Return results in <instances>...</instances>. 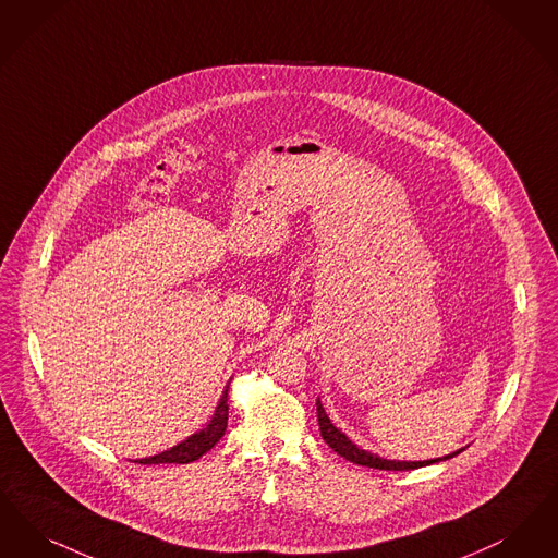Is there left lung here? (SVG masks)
<instances>
[{"mask_svg":"<svg viewBox=\"0 0 558 558\" xmlns=\"http://www.w3.org/2000/svg\"><path fill=\"white\" fill-rule=\"evenodd\" d=\"M316 416H318V429H320V436L329 444V448H333L340 457H343L345 461L354 462V464H363L368 469H379V471H411V469H418V466H427V464H434V462L448 461L457 454H461V450L444 457V459H432V461H388V459H381L377 454H371L363 448H359L350 437L345 434H341L340 429L329 421L327 412L323 409L320 400H316Z\"/></svg>","mask_w":558,"mask_h":558,"instance_id":"1","label":"left lung"}]
</instances>
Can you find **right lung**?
Instances as JSON below:
<instances>
[{
    "label": "right lung",
    "mask_w": 558,
    "mask_h": 558,
    "mask_svg": "<svg viewBox=\"0 0 558 558\" xmlns=\"http://www.w3.org/2000/svg\"><path fill=\"white\" fill-rule=\"evenodd\" d=\"M227 393H229V384L222 391L220 400H218L217 409L213 418L208 421V425L204 429H199L194 436L183 439L181 444L172 446L170 450H165L156 457H149V459H140V464H165V462H174V464H187V462H194L206 454L215 444H217L220 437L225 436V429H227V418H229V404H227Z\"/></svg>",
    "instance_id": "1"
}]
</instances>
